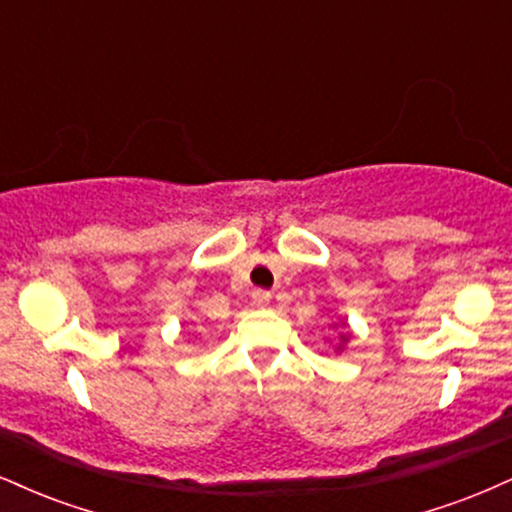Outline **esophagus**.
Segmentation results:
<instances>
[{"label":"esophagus","mask_w":512,"mask_h":512,"mask_svg":"<svg viewBox=\"0 0 512 512\" xmlns=\"http://www.w3.org/2000/svg\"><path fill=\"white\" fill-rule=\"evenodd\" d=\"M252 301H255V305H267L269 301H272V293L269 291H262V289H257V291H252Z\"/></svg>","instance_id":"34e87169"}]
</instances>
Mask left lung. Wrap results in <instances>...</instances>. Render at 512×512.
<instances>
[{"label":"left lung","mask_w":512,"mask_h":512,"mask_svg":"<svg viewBox=\"0 0 512 512\" xmlns=\"http://www.w3.org/2000/svg\"><path fill=\"white\" fill-rule=\"evenodd\" d=\"M342 339H344V337H342Z\"/></svg>","instance_id":"8db88e82"}]
</instances>
